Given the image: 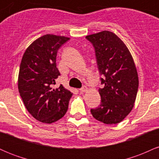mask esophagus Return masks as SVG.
Wrapping results in <instances>:
<instances>
[{
    "label": "esophagus",
    "mask_w": 159,
    "mask_h": 159,
    "mask_svg": "<svg viewBox=\"0 0 159 159\" xmlns=\"http://www.w3.org/2000/svg\"><path fill=\"white\" fill-rule=\"evenodd\" d=\"M87 90H88V88H87V87H83L82 88L80 89V91H81V93H85V92H87Z\"/></svg>",
    "instance_id": "obj_1"
}]
</instances>
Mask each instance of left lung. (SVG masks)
<instances>
[{
    "instance_id": "1",
    "label": "left lung",
    "mask_w": 159,
    "mask_h": 159,
    "mask_svg": "<svg viewBox=\"0 0 159 159\" xmlns=\"http://www.w3.org/2000/svg\"><path fill=\"white\" fill-rule=\"evenodd\" d=\"M93 45L103 88L98 89L101 105L91 109L93 116L105 124L119 123L132 110L138 89L134 60L123 40L108 30L86 36Z\"/></svg>"
}]
</instances>
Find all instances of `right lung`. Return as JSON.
<instances>
[{
    "instance_id": "1",
    "label": "right lung",
    "mask_w": 159,
    "mask_h": 159,
    "mask_svg": "<svg viewBox=\"0 0 159 159\" xmlns=\"http://www.w3.org/2000/svg\"><path fill=\"white\" fill-rule=\"evenodd\" d=\"M69 37L45 34L34 40L24 53L18 78V88L25 107L38 121L51 124L68 110L72 93L63 85L55 87L60 72L57 53Z\"/></svg>"
}]
</instances>
